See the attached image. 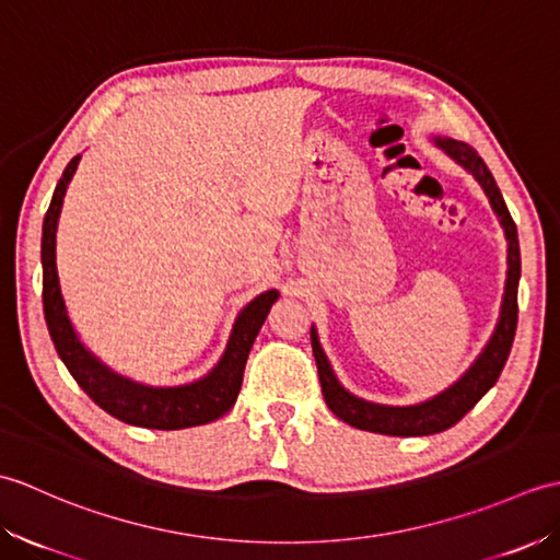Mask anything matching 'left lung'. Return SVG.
I'll return each instance as SVG.
<instances>
[{
    "mask_svg": "<svg viewBox=\"0 0 560 560\" xmlns=\"http://www.w3.org/2000/svg\"><path fill=\"white\" fill-rule=\"evenodd\" d=\"M438 149H443L447 156L462 165L474 180H477L483 189V195L489 197V205L493 213L503 225L505 241H508V277H505V293L501 303V315H498V323L493 335L486 341L481 353L474 359V363L464 371L455 383L438 392L435 397L423 399L419 404H407V407H389V404H377L368 401L351 395V392L339 383L329 365V359L325 349L319 347L317 329L311 327V341H313V353L319 373V385H323V395L331 413L339 416L343 423L353 428H361V431L371 433H383V435H399V438H416V435H433L440 431H447V428L455 425L464 413L474 409L486 392H489L498 375H501L503 365L513 349L515 329H517V283H520V241H517V229L515 221L510 217L505 207V199L498 189L489 165L483 159L464 141L450 139V137H431Z\"/></svg>",
    "mask_w": 560,
    "mask_h": 560,
    "instance_id": "8db88e82",
    "label": "left lung"
}]
</instances>
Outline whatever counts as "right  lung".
Segmentation results:
<instances>
[{
  "instance_id": "right-lung-1",
  "label": "right lung",
  "mask_w": 560,
  "mask_h": 560,
  "mask_svg": "<svg viewBox=\"0 0 560 560\" xmlns=\"http://www.w3.org/2000/svg\"><path fill=\"white\" fill-rule=\"evenodd\" d=\"M79 161L81 153L69 161L62 177H59L50 209H47L43 221L40 243L45 323L47 329H50L59 359H62L79 387L103 411H108L115 419L129 425L156 428V431H180V428H192L221 419L225 411L233 409L237 392H241L243 385L249 349H253L259 329L265 325L269 307L279 301V291L271 289L259 293L257 299L249 301L237 313L229 343H225V351L221 353L219 363L199 380L173 387H156L115 373L110 365H105L79 339L77 329L69 319L57 277V223L59 213H62L67 187L79 168Z\"/></svg>"
}]
</instances>
